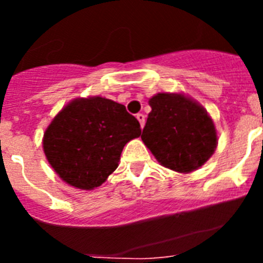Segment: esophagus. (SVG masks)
Returning <instances> with one entry per match:
<instances>
[{
  "label": "esophagus",
  "instance_id": "esophagus-1",
  "mask_svg": "<svg viewBox=\"0 0 263 263\" xmlns=\"http://www.w3.org/2000/svg\"><path fill=\"white\" fill-rule=\"evenodd\" d=\"M136 117H137V120L139 121V125H141V127L145 126V115H142V113H138Z\"/></svg>",
  "mask_w": 263,
  "mask_h": 263
}]
</instances>
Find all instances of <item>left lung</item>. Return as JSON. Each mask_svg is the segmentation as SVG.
Listing matches in <instances>:
<instances>
[{"label": "left lung", "mask_w": 263, "mask_h": 263, "mask_svg": "<svg viewBox=\"0 0 263 263\" xmlns=\"http://www.w3.org/2000/svg\"><path fill=\"white\" fill-rule=\"evenodd\" d=\"M148 105L152 111L141 138L162 166L190 174L212 157L217 132L210 113L196 100L182 92H159Z\"/></svg>", "instance_id": "1"}]
</instances>
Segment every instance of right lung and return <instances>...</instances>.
<instances>
[{"mask_svg":"<svg viewBox=\"0 0 263 263\" xmlns=\"http://www.w3.org/2000/svg\"><path fill=\"white\" fill-rule=\"evenodd\" d=\"M139 136V122L122 104L101 96L78 97L52 118L42 145L63 182L90 191L117 168L124 146Z\"/></svg>","mask_w":263,"mask_h":263,"instance_id":"obj_1","label":"right lung"}]
</instances>
